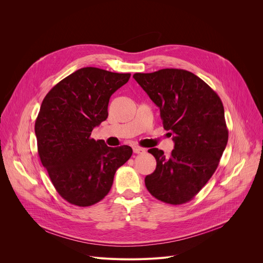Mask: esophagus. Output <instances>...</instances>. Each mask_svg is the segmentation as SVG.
Here are the masks:
<instances>
[{
  "instance_id": "obj_1",
  "label": "esophagus",
  "mask_w": 263,
  "mask_h": 263,
  "mask_svg": "<svg viewBox=\"0 0 263 263\" xmlns=\"http://www.w3.org/2000/svg\"><path fill=\"white\" fill-rule=\"evenodd\" d=\"M133 153L136 154V155H142V154L146 153V149L142 148V147H134L133 148Z\"/></svg>"
}]
</instances>
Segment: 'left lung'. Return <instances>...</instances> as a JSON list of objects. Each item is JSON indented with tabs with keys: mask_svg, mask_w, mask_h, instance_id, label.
Instances as JSON below:
<instances>
[{
	"mask_svg": "<svg viewBox=\"0 0 263 263\" xmlns=\"http://www.w3.org/2000/svg\"><path fill=\"white\" fill-rule=\"evenodd\" d=\"M133 78L158 107L165 130L175 142L170 157L151 148L156 171L145 184L157 199L182 204L194 198L216 171L228 142L224 106L200 78L183 69L166 68Z\"/></svg>",
	"mask_w": 263,
	"mask_h": 263,
	"instance_id": "obj_1",
	"label": "left lung"
}]
</instances>
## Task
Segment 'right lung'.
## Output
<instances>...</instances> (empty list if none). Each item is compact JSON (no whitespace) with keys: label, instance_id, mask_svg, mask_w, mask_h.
I'll return each instance as SVG.
<instances>
[{"label":"right lung","instance_id":"obj_1","mask_svg":"<svg viewBox=\"0 0 263 263\" xmlns=\"http://www.w3.org/2000/svg\"><path fill=\"white\" fill-rule=\"evenodd\" d=\"M130 76L81 68L59 82L41 103L35 121L38 156L69 203L88 206L102 200L116 171L132 156L130 146L112 148L90 137L107 118L110 96Z\"/></svg>","mask_w":263,"mask_h":263}]
</instances>
